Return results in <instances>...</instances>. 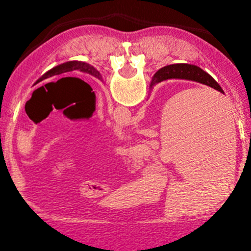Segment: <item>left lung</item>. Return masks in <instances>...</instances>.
Masks as SVG:
<instances>
[{"label": "left lung", "mask_w": 251, "mask_h": 251, "mask_svg": "<svg viewBox=\"0 0 251 251\" xmlns=\"http://www.w3.org/2000/svg\"><path fill=\"white\" fill-rule=\"evenodd\" d=\"M73 70H80V72L87 73V74H90V75H92V76L102 80V76H100V72H98L97 69H95L92 65L87 64V63H83V62H77V60H73V62L63 63V64L57 65V67H54V68H52L50 70H48L47 73H45V74L36 81V83L41 82V81L45 80V78L52 77V76H54V75H60V74H63V73L73 72Z\"/></svg>", "instance_id": "obj_1"}]
</instances>
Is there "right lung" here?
<instances>
[{"mask_svg": "<svg viewBox=\"0 0 251 251\" xmlns=\"http://www.w3.org/2000/svg\"><path fill=\"white\" fill-rule=\"evenodd\" d=\"M170 78H182V80L196 81V82L210 86V87L215 88L219 92L224 93V90L221 88V86L210 76L206 72H204L203 69H201L197 65L192 64H171L161 68L151 77L149 88L151 90L154 85L161 82V81L170 80Z\"/></svg>", "mask_w": 251, "mask_h": 251, "instance_id": "add662e5", "label": "right lung"}]
</instances>
